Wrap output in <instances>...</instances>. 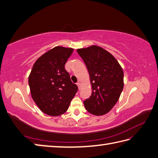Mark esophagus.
<instances>
[{
  "label": "esophagus",
  "instance_id": "34e87169",
  "mask_svg": "<svg viewBox=\"0 0 158 158\" xmlns=\"http://www.w3.org/2000/svg\"><path fill=\"white\" fill-rule=\"evenodd\" d=\"M77 86H78V88H79V89H81V83H80L79 82H78V83H77Z\"/></svg>",
  "mask_w": 158,
  "mask_h": 158
}]
</instances>
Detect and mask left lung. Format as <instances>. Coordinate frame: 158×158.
<instances>
[{"instance_id":"1","label":"left lung","mask_w":158,"mask_h":158,"mask_svg":"<svg viewBox=\"0 0 158 158\" xmlns=\"http://www.w3.org/2000/svg\"><path fill=\"white\" fill-rule=\"evenodd\" d=\"M87 67L92 95L83 101L88 112L96 116L109 112L123 91L124 73L118 61L109 52L97 46L77 50Z\"/></svg>"}]
</instances>
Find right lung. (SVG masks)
<instances>
[{
	"instance_id": "obj_1",
	"label": "right lung",
	"mask_w": 158,
	"mask_h": 158,
	"mask_svg": "<svg viewBox=\"0 0 158 158\" xmlns=\"http://www.w3.org/2000/svg\"><path fill=\"white\" fill-rule=\"evenodd\" d=\"M73 49L56 46L39 57L29 77L33 101L40 110L52 116H60L69 108L78 87L65 69Z\"/></svg>"
}]
</instances>
